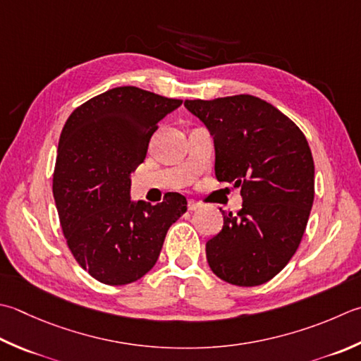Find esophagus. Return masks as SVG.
Wrapping results in <instances>:
<instances>
[{
    "mask_svg": "<svg viewBox=\"0 0 361 361\" xmlns=\"http://www.w3.org/2000/svg\"><path fill=\"white\" fill-rule=\"evenodd\" d=\"M199 208H202V203L199 202V200H188V209L189 211H195V209H199Z\"/></svg>",
    "mask_w": 361,
    "mask_h": 361,
    "instance_id": "1",
    "label": "esophagus"
}]
</instances>
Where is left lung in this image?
<instances>
[{
  "label": "left lung",
  "instance_id": "obj_1",
  "mask_svg": "<svg viewBox=\"0 0 361 361\" xmlns=\"http://www.w3.org/2000/svg\"><path fill=\"white\" fill-rule=\"evenodd\" d=\"M214 139L216 178L241 188L243 208L224 214L207 243L219 279L258 286L298 250L314 200V162L305 134L275 106L253 95L186 100Z\"/></svg>",
  "mask_w": 361,
  "mask_h": 361
}]
</instances>
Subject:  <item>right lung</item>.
<instances>
[{
    "label": "right lung",
    "mask_w": 361,
    "mask_h": 361,
    "mask_svg": "<svg viewBox=\"0 0 361 361\" xmlns=\"http://www.w3.org/2000/svg\"><path fill=\"white\" fill-rule=\"evenodd\" d=\"M183 100L134 86L90 98L63 125L53 195L76 263L104 285H128L152 269L186 197L133 203L130 173L144 162L158 123Z\"/></svg>",
    "instance_id": "add662e5"
}]
</instances>
